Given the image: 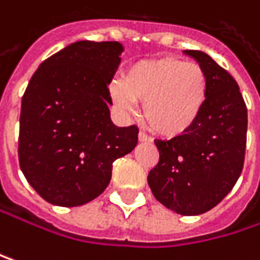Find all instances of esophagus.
I'll list each match as a JSON object with an SVG mask.
<instances>
[{"mask_svg":"<svg viewBox=\"0 0 260 260\" xmlns=\"http://www.w3.org/2000/svg\"><path fill=\"white\" fill-rule=\"evenodd\" d=\"M139 142H140V143H148V142H151V139H149L145 133H140V134H139Z\"/></svg>","mask_w":260,"mask_h":260,"instance_id":"34e87169","label":"esophagus"}]
</instances>
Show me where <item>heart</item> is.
<instances>
[{
    "label": "heart",
    "mask_w": 260,
    "mask_h": 260,
    "mask_svg": "<svg viewBox=\"0 0 260 260\" xmlns=\"http://www.w3.org/2000/svg\"><path fill=\"white\" fill-rule=\"evenodd\" d=\"M109 95L117 109L133 112L143 102L146 126L160 137L186 134L198 121L209 95V77L197 62L180 57L143 59L114 80Z\"/></svg>",
    "instance_id": "obj_1"
}]
</instances>
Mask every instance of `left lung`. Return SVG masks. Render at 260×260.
Segmentation results:
<instances>
[{"mask_svg":"<svg viewBox=\"0 0 260 260\" xmlns=\"http://www.w3.org/2000/svg\"><path fill=\"white\" fill-rule=\"evenodd\" d=\"M184 53L207 73V102L186 134L155 140L160 160L149 172L148 184L165 207L193 216L213 209L236 184L244 168L248 118L230 73L204 51Z\"/></svg>","mask_w":260,"mask_h":260,"instance_id":"left-lung-1","label":"left lung"}]
</instances>
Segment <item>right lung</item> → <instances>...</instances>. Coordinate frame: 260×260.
Wrapping results in <instances>:
<instances>
[{"label": "right lung", "instance_id": "add662e5", "mask_svg": "<svg viewBox=\"0 0 260 260\" xmlns=\"http://www.w3.org/2000/svg\"><path fill=\"white\" fill-rule=\"evenodd\" d=\"M123 45L77 41L45 59L22 95L18 155L28 184L50 204L76 207L109 184L112 163L139 142L136 124L111 121L108 85Z\"/></svg>", "mask_w": 260, "mask_h": 260}]
</instances>
